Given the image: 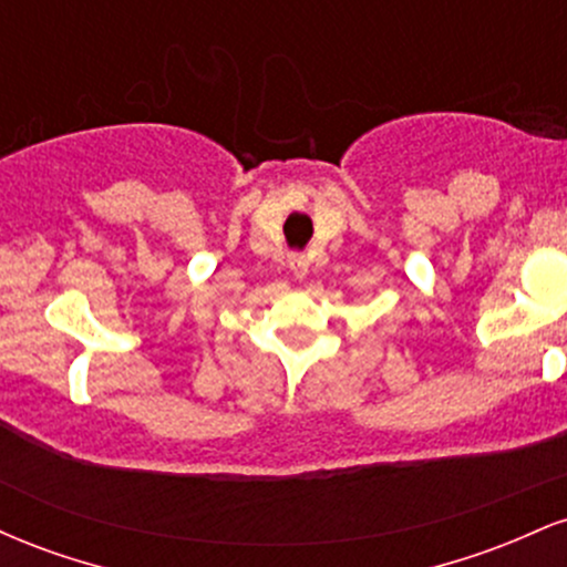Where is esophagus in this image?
I'll return each mask as SVG.
<instances>
[{"label":"esophagus","instance_id":"obj_1","mask_svg":"<svg viewBox=\"0 0 567 567\" xmlns=\"http://www.w3.org/2000/svg\"><path fill=\"white\" fill-rule=\"evenodd\" d=\"M290 271L296 279H303L309 275V258L306 256H290Z\"/></svg>","mask_w":567,"mask_h":567}]
</instances>
